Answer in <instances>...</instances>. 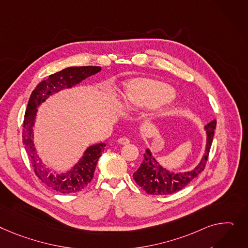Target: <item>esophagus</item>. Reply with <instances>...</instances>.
Listing matches in <instances>:
<instances>
[{
  "label": "esophagus",
  "mask_w": 248,
  "mask_h": 248,
  "mask_svg": "<svg viewBox=\"0 0 248 248\" xmlns=\"http://www.w3.org/2000/svg\"><path fill=\"white\" fill-rule=\"evenodd\" d=\"M118 142L120 144H127V143H129V140L127 138H121L118 140Z\"/></svg>",
  "instance_id": "esophagus-1"
}]
</instances>
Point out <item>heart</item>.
Instances as JSON below:
<instances>
[{"label": "heart", "mask_w": 248, "mask_h": 248, "mask_svg": "<svg viewBox=\"0 0 248 248\" xmlns=\"http://www.w3.org/2000/svg\"><path fill=\"white\" fill-rule=\"evenodd\" d=\"M172 90L160 81L138 78L128 82L124 93V103L129 107H155L172 96Z\"/></svg>", "instance_id": "b5f03b06"}]
</instances>
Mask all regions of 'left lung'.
I'll return each instance as SVG.
<instances>
[{"instance_id": "8db88e82", "label": "left lung", "mask_w": 248, "mask_h": 248, "mask_svg": "<svg viewBox=\"0 0 248 248\" xmlns=\"http://www.w3.org/2000/svg\"><path fill=\"white\" fill-rule=\"evenodd\" d=\"M217 121L213 120L205 125L207 140L204 155L194 170L185 173H173L163 169L153 156L150 150L143 155V161L139 170L134 173L136 183L148 194L167 195L172 194L186 186L192 179L199 175L205 168L209 151L213 140Z\"/></svg>"}]
</instances>
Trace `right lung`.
I'll use <instances>...</instances> for the list:
<instances>
[{"label": "right lung", "mask_w": 248, "mask_h": 248, "mask_svg": "<svg viewBox=\"0 0 248 248\" xmlns=\"http://www.w3.org/2000/svg\"><path fill=\"white\" fill-rule=\"evenodd\" d=\"M101 70V67H93V65L67 68L51 75L47 79L41 81L30 96L24 118L23 143L36 175L46 186L58 192L74 193L88 186L93 177L97 160L105 150L106 143L102 142L88 147L84 156L68 173L53 174L40 160L39 155L36 154L34 142H32V138H34L32 126H34L38 110L37 108L52 93H58L63 89L72 88L82 79L98 73Z\"/></svg>", "instance_id": "obj_1"}]
</instances>
